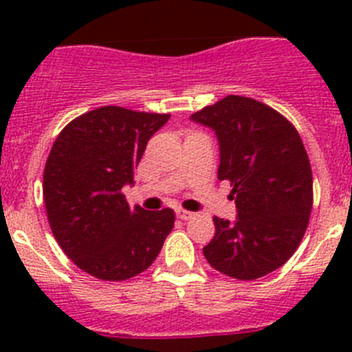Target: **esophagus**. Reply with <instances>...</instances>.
Returning a JSON list of instances; mask_svg holds the SVG:
<instances>
[{
	"label": "esophagus",
	"instance_id": "34e87169",
	"mask_svg": "<svg viewBox=\"0 0 352 352\" xmlns=\"http://www.w3.org/2000/svg\"><path fill=\"white\" fill-rule=\"evenodd\" d=\"M192 216H194V212L186 211V209H177V218H179V219H184V221H187V219H190Z\"/></svg>",
	"mask_w": 352,
	"mask_h": 352
}]
</instances>
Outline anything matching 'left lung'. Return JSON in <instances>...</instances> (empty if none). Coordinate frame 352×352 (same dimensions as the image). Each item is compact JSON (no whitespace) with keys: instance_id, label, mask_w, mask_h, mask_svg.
<instances>
[{"instance_id":"8db88e82","label":"left lung","mask_w":352,"mask_h":352,"mask_svg":"<svg viewBox=\"0 0 352 352\" xmlns=\"http://www.w3.org/2000/svg\"><path fill=\"white\" fill-rule=\"evenodd\" d=\"M214 131L218 179L232 184L236 219L212 218L216 233L202 248L216 271L250 281L276 271L296 252L314 204L307 150L293 124L254 98L228 95L192 113Z\"/></svg>"}]
</instances>
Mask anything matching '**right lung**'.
<instances>
[{"label":"right lung","mask_w":352,"mask_h":352,"mask_svg":"<svg viewBox=\"0 0 352 352\" xmlns=\"http://www.w3.org/2000/svg\"><path fill=\"white\" fill-rule=\"evenodd\" d=\"M168 119L107 105L71 120L52 144L42 186L49 225L67 257L94 278L124 281L146 271L172 232V209L131 208L122 194Z\"/></svg>","instance_id":"right-lung-1"}]
</instances>
